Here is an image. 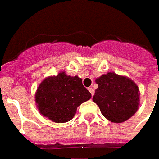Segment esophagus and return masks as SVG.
I'll list each match as a JSON object with an SVG mask.
<instances>
[{"label":"esophagus","mask_w":159,"mask_h":159,"mask_svg":"<svg viewBox=\"0 0 159 159\" xmlns=\"http://www.w3.org/2000/svg\"><path fill=\"white\" fill-rule=\"evenodd\" d=\"M88 90H89V92H91V94H92V96H93L94 95V89L92 88V87H89L88 88Z\"/></svg>","instance_id":"obj_1"}]
</instances>
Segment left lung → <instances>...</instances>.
I'll use <instances>...</instances> for the list:
<instances>
[{
    "label": "left lung",
    "mask_w": 159,
    "mask_h": 159,
    "mask_svg": "<svg viewBox=\"0 0 159 159\" xmlns=\"http://www.w3.org/2000/svg\"><path fill=\"white\" fill-rule=\"evenodd\" d=\"M98 87L92 100L109 121L120 123L134 116L139 108V88L130 79L108 73L96 80Z\"/></svg>",
    "instance_id": "obj_1"
}]
</instances>
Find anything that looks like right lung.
<instances>
[{"instance_id":"right-lung-1","label":"right lung","mask_w":159,"mask_h":159,"mask_svg":"<svg viewBox=\"0 0 159 159\" xmlns=\"http://www.w3.org/2000/svg\"><path fill=\"white\" fill-rule=\"evenodd\" d=\"M91 97L81 79L67 76L61 72L40 84L36 92V103L43 116L57 123H63L70 121L77 107Z\"/></svg>"}]
</instances>
